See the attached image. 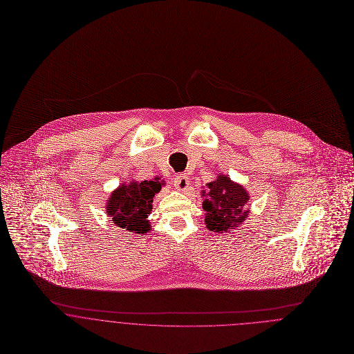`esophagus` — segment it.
<instances>
[{
  "label": "esophagus",
  "mask_w": 354,
  "mask_h": 354,
  "mask_svg": "<svg viewBox=\"0 0 354 354\" xmlns=\"http://www.w3.org/2000/svg\"><path fill=\"white\" fill-rule=\"evenodd\" d=\"M174 185H175V187L178 189V190H180V192H185L187 187H189V178L186 176V175H176L175 178H174Z\"/></svg>",
  "instance_id": "obj_1"
}]
</instances>
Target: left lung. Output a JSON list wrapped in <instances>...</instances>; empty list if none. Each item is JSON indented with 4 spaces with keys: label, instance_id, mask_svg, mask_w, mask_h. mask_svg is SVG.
Returning <instances> with one entry per match:
<instances>
[{
    "label": "left lung",
    "instance_id": "1",
    "mask_svg": "<svg viewBox=\"0 0 354 354\" xmlns=\"http://www.w3.org/2000/svg\"><path fill=\"white\" fill-rule=\"evenodd\" d=\"M202 196V207L206 212L205 224L209 231L220 234L234 231L248 214L247 192L224 175L207 183Z\"/></svg>",
    "mask_w": 354,
    "mask_h": 354
}]
</instances>
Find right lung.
Returning a JSON list of instances; mask_svg holds the SVG:
<instances>
[{"mask_svg": "<svg viewBox=\"0 0 354 354\" xmlns=\"http://www.w3.org/2000/svg\"><path fill=\"white\" fill-rule=\"evenodd\" d=\"M161 185L156 178L155 180L133 182L119 186L118 190L109 198L107 205V213L114 224L127 232L137 235L147 234L151 230L147 217L152 210L153 196L160 192Z\"/></svg>", "mask_w": 354, "mask_h": 354, "instance_id": "right-lung-1", "label": "right lung"}]
</instances>
